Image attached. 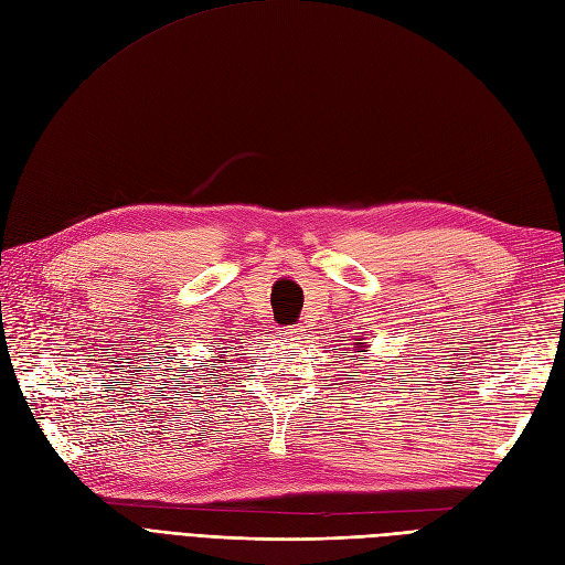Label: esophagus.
<instances>
[{
	"label": "esophagus",
	"mask_w": 565,
	"mask_h": 565,
	"mask_svg": "<svg viewBox=\"0 0 565 565\" xmlns=\"http://www.w3.org/2000/svg\"><path fill=\"white\" fill-rule=\"evenodd\" d=\"M301 332H303L301 324H297V328H282V330H280L282 337H297V334H301Z\"/></svg>",
	"instance_id": "obj_1"
}]
</instances>
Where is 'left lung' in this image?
Returning a JSON list of instances; mask_svg holds the SVG:
<instances>
[{
	"instance_id": "8db88e82",
	"label": "left lung",
	"mask_w": 565,
	"mask_h": 565,
	"mask_svg": "<svg viewBox=\"0 0 565 565\" xmlns=\"http://www.w3.org/2000/svg\"><path fill=\"white\" fill-rule=\"evenodd\" d=\"M370 347H372L370 341H365L363 337H358V339H353V344H351V353H365ZM351 358H353V361H355V355H351Z\"/></svg>"
}]
</instances>
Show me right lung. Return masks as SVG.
Masks as SVG:
<instances>
[{
    "label": "right lung",
    "instance_id": "right-lung-1",
    "mask_svg": "<svg viewBox=\"0 0 565 565\" xmlns=\"http://www.w3.org/2000/svg\"><path fill=\"white\" fill-rule=\"evenodd\" d=\"M218 353H224V351H218ZM214 358H221V355H214Z\"/></svg>",
    "mask_w": 565,
    "mask_h": 565
}]
</instances>
